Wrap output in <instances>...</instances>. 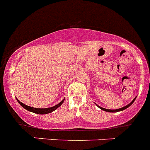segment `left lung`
Returning <instances> with one entry per match:
<instances>
[{"instance_id": "1", "label": "left lung", "mask_w": 150, "mask_h": 150, "mask_svg": "<svg viewBox=\"0 0 150 150\" xmlns=\"http://www.w3.org/2000/svg\"><path fill=\"white\" fill-rule=\"evenodd\" d=\"M135 98H135L133 99V100H132V102H131V103H129L128 105H127V106H126V107H122V108H120V109H117V110H107V109H104V108H102V107H98H98H99V108L100 109V110H103V111H106V112H119V111H122V110H125V109H127V108H128L129 107V106H131V105L132 104V103H133L134 101H135Z\"/></svg>"}]
</instances>
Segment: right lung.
<instances>
[{
	"instance_id": "1",
	"label": "right lung",
	"mask_w": 150,
	"mask_h": 150,
	"mask_svg": "<svg viewBox=\"0 0 150 150\" xmlns=\"http://www.w3.org/2000/svg\"><path fill=\"white\" fill-rule=\"evenodd\" d=\"M17 100H18V103H20V104L21 105L23 108L26 109V110H28V111L33 112L37 113V114H41L42 115V114H47V113H50V112H52L54 111L56 109L58 108V107H59L62 104L63 102H64V99L62 100V101L60 102L58 104L55 105V106H54V107H50V108H45V109H38V108H34V107H29V106H27V105L24 104V103H23L22 102H21L20 100H18V99H17Z\"/></svg>"
}]
</instances>
